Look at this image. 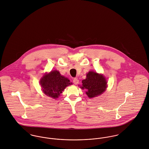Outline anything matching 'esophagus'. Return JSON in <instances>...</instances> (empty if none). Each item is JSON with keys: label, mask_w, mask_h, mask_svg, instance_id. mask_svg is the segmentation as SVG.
Masks as SVG:
<instances>
[{"label": "esophagus", "mask_w": 149, "mask_h": 149, "mask_svg": "<svg viewBox=\"0 0 149 149\" xmlns=\"http://www.w3.org/2000/svg\"><path fill=\"white\" fill-rule=\"evenodd\" d=\"M73 83H74L75 85H77V84H78L79 83V80L77 79L74 78V79H73Z\"/></svg>", "instance_id": "34e87169"}]
</instances>
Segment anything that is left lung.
Here are the masks:
<instances>
[{
    "instance_id": "1",
    "label": "left lung",
    "mask_w": 149,
    "mask_h": 149,
    "mask_svg": "<svg viewBox=\"0 0 149 149\" xmlns=\"http://www.w3.org/2000/svg\"><path fill=\"white\" fill-rule=\"evenodd\" d=\"M82 89H85L89 98H93L102 95L107 88V81L101 74L90 71L86 74V77L82 81Z\"/></svg>"
}]
</instances>
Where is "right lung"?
Wrapping results in <instances>:
<instances>
[{"mask_svg":"<svg viewBox=\"0 0 149 149\" xmlns=\"http://www.w3.org/2000/svg\"><path fill=\"white\" fill-rule=\"evenodd\" d=\"M40 84L45 95L56 99L71 82L68 78L61 75L58 70H54L44 74L41 78Z\"/></svg>","mask_w":149,"mask_h":149,"instance_id":"right-lung-1","label":"right lung"}]
</instances>
